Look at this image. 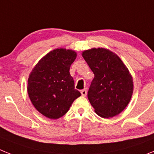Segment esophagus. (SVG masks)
Wrapping results in <instances>:
<instances>
[{
  "mask_svg": "<svg viewBox=\"0 0 154 154\" xmlns=\"http://www.w3.org/2000/svg\"><path fill=\"white\" fill-rule=\"evenodd\" d=\"M81 94L82 96H85L87 95V90L85 89H82V90H81Z\"/></svg>",
  "mask_w": 154,
  "mask_h": 154,
  "instance_id": "34e87169",
  "label": "esophagus"
}]
</instances>
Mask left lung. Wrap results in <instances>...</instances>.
I'll return each mask as SVG.
<instances>
[{"label": "left lung", "mask_w": 154, "mask_h": 154, "mask_svg": "<svg viewBox=\"0 0 154 154\" xmlns=\"http://www.w3.org/2000/svg\"><path fill=\"white\" fill-rule=\"evenodd\" d=\"M82 57L93 72L88 99L95 112L103 118H111L126 107L133 91V78L117 55L99 48L85 50Z\"/></svg>", "instance_id": "obj_1"}]
</instances>
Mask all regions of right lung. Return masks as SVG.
Instances as JSON below:
<instances>
[{"mask_svg":"<svg viewBox=\"0 0 154 154\" xmlns=\"http://www.w3.org/2000/svg\"><path fill=\"white\" fill-rule=\"evenodd\" d=\"M76 56L72 50L57 48L45 55L30 73L28 96L35 109L46 117L63 116L81 96L69 73Z\"/></svg>","mask_w":154,"mask_h":154,"instance_id":"add662e5","label":"right lung"}]
</instances>
